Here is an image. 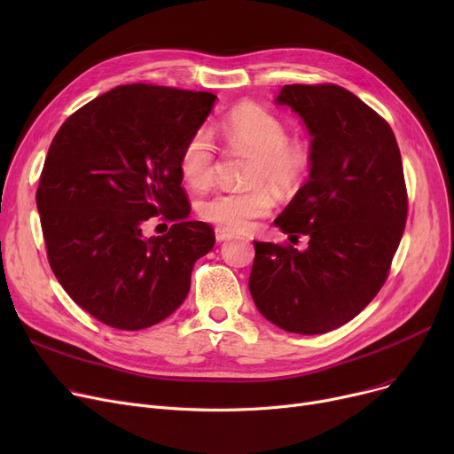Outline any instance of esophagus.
I'll return each instance as SVG.
<instances>
[{
  "label": "esophagus",
  "instance_id": "esophagus-1",
  "mask_svg": "<svg viewBox=\"0 0 454 454\" xmlns=\"http://www.w3.org/2000/svg\"><path fill=\"white\" fill-rule=\"evenodd\" d=\"M231 237H233V235H231L230 231H226V230H221V228L215 230V239H217V243H223V241H230Z\"/></svg>",
  "mask_w": 454,
  "mask_h": 454
}]
</instances>
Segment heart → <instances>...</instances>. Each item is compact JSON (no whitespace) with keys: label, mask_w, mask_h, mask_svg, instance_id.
<instances>
[{"label":"heart","mask_w":454,"mask_h":454,"mask_svg":"<svg viewBox=\"0 0 454 454\" xmlns=\"http://www.w3.org/2000/svg\"><path fill=\"white\" fill-rule=\"evenodd\" d=\"M223 136L233 149L254 154L250 182H267L279 193L294 191L307 175L309 151L300 141L287 137V127L272 112L247 105L233 110L223 123ZM215 169V145L207 130L189 136L180 153V173L193 185L211 180ZM272 195L265 185L245 191H217L200 202V215L226 231H247L269 215Z\"/></svg>","instance_id":"heart-1"}]
</instances>
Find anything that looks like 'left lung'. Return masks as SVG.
I'll return each mask as SVG.
<instances>
[{
  "label": "left lung",
  "mask_w": 454,
  "mask_h": 454,
  "mask_svg": "<svg viewBox=\"0 0 454 454\" xmlns=\"http://www.w3.org/2000/svg\"><path fill=\"white\" fill-rule=\"evenodd\" d=\"M276 105L311 134V173L274 224L309 247L254 241L248 289L274 325L318 335L355 318L387 281L409 209L401 153L385 119L340 86H283Z\"/></svg>",
  "instance_id": "8db88e82"
}]
</instances>
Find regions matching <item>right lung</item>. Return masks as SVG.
I'll list each match as a JSON object with an SVG mask.
<instances>
[{
    "mask_svg": "<svg viewBox=\"0 0 454 454\" xmlns=\"http://www.w3.org/2000/svg\"><path fill=\"white\" fill-rule=\"evenodd\" d=\"M217 95L125 84L69 115L47 153L36 206L62 289L99 322L137 331L184 303L197 259L215 245L187 221L180 153ZM153 216L174 223L147 238Z\"/></svg>",
    "mask_w": 454,
    "mask_h": 454,
    "instance_id": "obj_1",
    "label": "right lung"
}]
</instances>
